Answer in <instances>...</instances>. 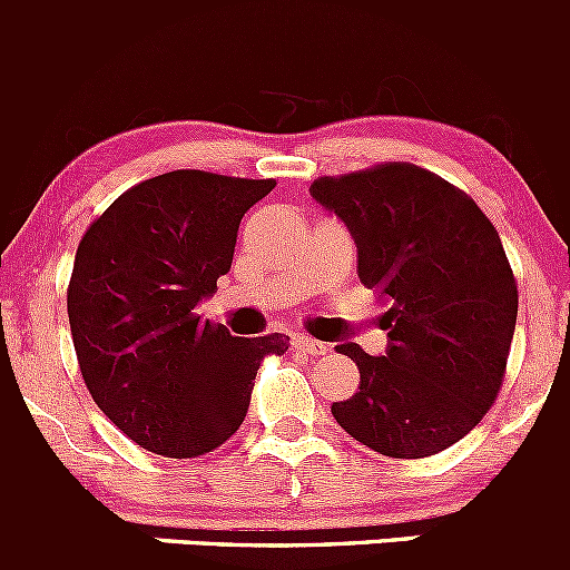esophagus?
<instances>
[{"mask_svg":"<svg viewBox=\"0 0 570 570\" xmlns=\"http://www.w3.org/2000/svg\"><path fill=\"white\" fill-rule=\"evenodd\" d=\"M293 346H296L298 352H304V354H313V357L330 352V346H326V343L313 341V337H307V335H293Z\"/></svg>","mask_w":570,"mask_h":570,"instance_id":"obj_1","label":"esophagus"}]
</instances>
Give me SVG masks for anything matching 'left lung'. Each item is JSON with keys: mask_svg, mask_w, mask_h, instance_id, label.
Wrapping results in <instances>:
<instances>
[{"mask_svg": "<svg viewBox=\"0 0 570 570\" xmlns=\"http://www.w3.org/2000/svg\"><path fill=\"white\" fill-rule=\"evenodd\" d=\"M357 244V274L387 298V348L337 352L360 387L332 404L363 446L399 460L443 452L469 435L501 391L518 285L499 233L465 190L413 163H382L309 185Z\"/></svg>", "mask_w": 570, "mask_h": 570, "instance_id": "8db88e82", "label": "left lung"}]
</instances>
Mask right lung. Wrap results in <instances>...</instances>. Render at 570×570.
<instances>
[{
  "label": "right lung",
  "mask_w": 570,
  "mask_h": 570,
  "mask_svg": "<svg viewBox=\"0 0 570 570\" xmlns=\"http://www.w3.org/2000/svg\"><path fill=\"white\" fill-rule=\"evenodd\" d=\"M277 179L179 168L124 190L88 227L69 283L77 363L101 413L140 449L185 460L238 432L266 354L199 315L229 272L244 213Z\"/></svg>",
  "instance_id": "obj_1"
}]
</instances>
